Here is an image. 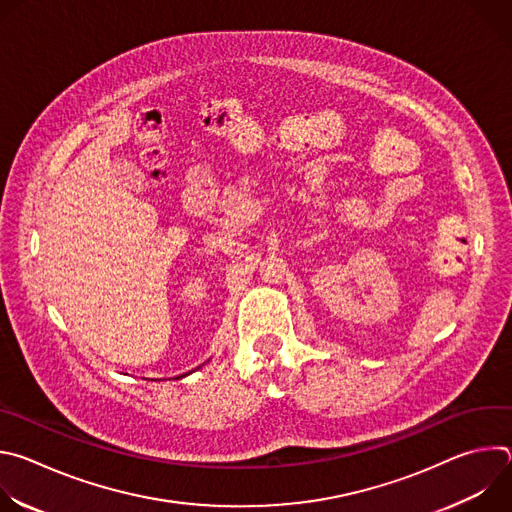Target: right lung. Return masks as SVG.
Returning a JSON list of instances; mask_svg holds the SVG:
<instances>
[{
  "mask_svg": "<svg viewBox=\"0 0 512 512\" xmlns=\"http://www.w3.org/2000/svg\"><path fill=\"white\" fill-rule=\"evenodd\" d=\"M198 369H200V367H198ZM186 375H188V373H186ZM186 375H180V377H176V379H182V377H186Z\"/></svg>",
  "mask_w": 512,
  "mask_h": 512,
  "instance_id": "1",
  "label": "right lung"
}]
</instances>
